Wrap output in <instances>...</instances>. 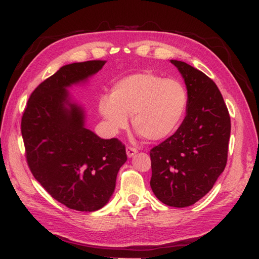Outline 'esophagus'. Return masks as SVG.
Masks as SVG:
<instances>
[{
    "mask_svg": "<svg viewBox=\"0 0 259 259\" xmlns=\"http://www.w3.org/2000/svg\"><path fill=\"white\" fill-rule=\"evenodd\" d=\"M137 152H138V149L137 148H134L132 146H127L126 147V153H127V156H128L130 158L133 157Z\"/></svg>",
    "mask_w": 259,
    "mask_h": 259,
    "instance_id": "34e87169",
    "label": "esophagus"
}]
</instances>
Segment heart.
<instances>
[{"instance_id":"heart-1","label":"heart","mask_w":259,"mask_h":259,"mask_svg":"<svg viewBox=\"0 0 259 259\" xmlns=\"http://www.w3.org/2000/svg\"><path fill=\"white\" fill-rule=\"evenodd\" d=\"M188 102L187 89L180 80L139 72L113 85L111 97L100 100V112L113 133L125 130L128 116H133L137 132L150 141H159L179 128Z\"/></svg>"}]
</instances>
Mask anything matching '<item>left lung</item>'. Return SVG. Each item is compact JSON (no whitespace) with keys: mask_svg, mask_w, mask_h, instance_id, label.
Wrapping results in <instances>:
<instances>
[{"mask_svg":"<svg viewBox=\"0 0 259 259\" xmlns=\"http://www.w3.org/2000/svg\"><path fill=\"white\" fill-rule=\"evenodd\" d=\"M170 62L187 85L188 110L178 131L150 150V185L165 205L183 208L205 197L223 173L231 119L212 79L183 61Z\"/></svg>","mask_w":259,"mask_h":259,"instance_id":"1","label":"left lung"}]
</instances>
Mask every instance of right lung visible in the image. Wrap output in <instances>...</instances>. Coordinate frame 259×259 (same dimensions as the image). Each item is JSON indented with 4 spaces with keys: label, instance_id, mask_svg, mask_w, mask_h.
Wrapping results in <instances>:
<instances>
[{
    "label": "right lung",
    "instance_id": "add662e5",
    "mask_svg": "<svg viewBox=\"0 0 259 259\" xmlns=\"http://www.w3.org/2000/svg\"><path fill=\"white\" fill-rule=\"evenodd\" d=\"M107 61L63 66L42 81L21 117L27 164L34 178L62 205L94 211L109 201L117 173L127 160L125 144L100 139L84 126V112L66 88L98 72Z\"/></svg>",
    "mask_w": 259,
    "mask_h": 259
}]
</instances>
